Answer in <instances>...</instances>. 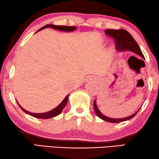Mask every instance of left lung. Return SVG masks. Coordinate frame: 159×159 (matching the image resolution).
I'll list each match as a JSON object with an SVG mask.
<instances>
[{
    "label": "left lung",
    "instance_id": "left-lung-1",
    "mask_svg": "<svg viewBox=\"0 0 159 159\" xmlns=\"http://www.w3.org/2000/svg\"><path fill=\"white\" fill-rule=\"evenodd\" d=\"M105 34L113 38L114 41L116 43V50L119 52L125 51H130L133 53L137 54V55L141 56L142 58H144V56L143 55L142 52L140 49L138 44L135 41L134 38L132 37V35L129 34L127 31L123 30V29H120L118 30H106ZM93 108H94V111L97 116L100 118L101 119L103 120L110 122V123H120V122H123L127 120L133 118L134 116H136V114L138 113V111L140 110V108L136 113H134L129 117L124 118H108L107 116H105L103 115L98 110V108L97 106V103H96V100L93 102Z\"/></svg>",
    "mask_w": 159,
    "mask_h": 159
}]
</instances>
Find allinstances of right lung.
<instances>
[{
  "label": "right lung",
  "instance_id": "add662e5",
  "mask_svg": "<svg viewBox=\"0 0 159 159\" xmlns=\"http://www.w3.org/2000/svg\"><path fill=\"white\" fill-rule=\"evenodd\" d=\"M47 27H51L53 29H55V30H60V31H64V32H72V31H74L75 29H76V27H69V26H61V25H46L45 26H43V27H41V29L38 30L40 31L41 30H43L44 28H47ZM68 95H67L66 98H64L63 101L59 104V105L57 106L56 108H55L54 109H53L52 111H50L48 112H46V113H30L27 111L25 110L24 108L21 107V106L19 105L20 107L21 108V109L25 112V113L29 114V115L32 116L34 118H41V119H48V118H53V117H56L57 116H58L59 114L61 113V112L62 111V109L65 108V106H66V103L67 102V100H68Z\"/></svg>",
  "mask_w": 159,
  "mask_h": 159
}]
</instances>
